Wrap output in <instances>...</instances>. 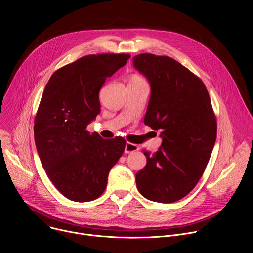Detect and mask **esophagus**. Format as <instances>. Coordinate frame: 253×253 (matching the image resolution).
<instances>
[{
    "label": "esophagus",
    "instance_id": "obj_1",
    "mask_svg": "<svg viewBox=\"0 0 253 253\" xmlns=\"http://www.w3.org/2000/svg\"><path fill=\"white\" fill-rule=\"evenodd\" d=\"M138 150H139V146L138 145H135V144L130 143V142L126 143V145H125V153L129 154V153H133V152L138 151Z\"/></svg>",
    "mask_w": 253,
    "mask_h": 253
}]
</instances>
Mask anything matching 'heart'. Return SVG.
I'll use <instances>...</instances> for the list:
<instances>
[{"label": "heart", "mask_w": 253, "mask_h": 253, "mask_svg": "<svg viewBox=\"0 0 253 253\" xmlns=\"http://www.w3.org/2000/svg\"><path fill=\"white\" fill-rule=\"evenodd\" d=\"M144 79L140 76V75H137V74H134L131 76L130 80L129 81H143Z\"/></svg>", "instance_id": "obj_1"}]
</instances>
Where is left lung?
Here are the masks:
<instances>
[{"label":"left lung","instance_id":"8db88e82","mask_svg":"<svg viewBox=\"0 0 253 253\" xmlns=\"http://www.w3.org/2000/svg\"><path fill=\"white\" fill-rule=\"evenodd\" d=\"M133 65L150 84L144 123L160 130L162 144L136 173L139 192L149 200L172 203L197 184L216 140V118L203 82L174 59L140 54Z\"/></svg>","mask_w":253,"mask_h":253}]
</instances>
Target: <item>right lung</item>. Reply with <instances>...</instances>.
Instances as JSON below:
<instances>
[{
  "mask_svg": "<svg viewBox=\"0 0 253 253\" xmlns=\"http://www.w3.org/2000/svg\"><path fill=\"white\" fill-rule=\"evenodd\" d=\"M129 54L84 56L51 76L36 114V147L46 173L68 199L87 202L107 186L108 174L122 156V137L103 139L87 126L100 113L99 91L125 66Z\"/></svg>",
  "mask_w": 253,
  "mask_h": 253,
  "instance_id": "1",
  "label": "right lung"
}]
</instances>
